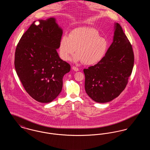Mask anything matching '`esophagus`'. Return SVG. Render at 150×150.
<instances>
[{
  "mask_svg": "<svg viewBox=\"0 0 150 150\" xmlns=\"http://www.w3.org/2000/svg\"><path fill=\"white\" fill-rule=\"evenodd\" d=\"M72 70H74L75 71H79L78 68L76 67H75V66H73V67H72Z\"/></svg>",
  "mask_w": 150,
  "mask_h": 150,
  "instance_id": "1",
  "label": "esophagus"
}]
</instances>
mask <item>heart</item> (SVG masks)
Listing matches in <instances>:
<instances>
[{
  "label": "heart",
  "instance_id": "heart-1",
  "mask_svg": "<svg viewBox=\"0 0 150 150\" xmlns=\"http://www.w3.org/2000/svg\"><path fill=\"white\" fill-rule=\"evenodd\" d=\"M76 49L74 61L83 62L86 65L96 64L104 57L107 49L106 40L99 32L91 28L73 30L69 36H62L59 45V54L64 61H69Z\"/></svg>",
  "mask_w": 150,
  "mask_h": 150
}]
</instances>
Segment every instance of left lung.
I'll return each mask as SVG.
<instances>
[{
  "mask_svg": "<svg viewBox=\"0 0 150 150\" xmlns=\"http://www.w3.org/2000/svg\"><path fill=\"white\" fill-rule=\"evenodd\" d=\"M134 61L132 46L116 23L113 42L105 56L97 64L84 69L86 93L98 103L114 100L127 85Z\"/></svg>",
  "mask_w": 150,
  "mask_h": 150,
  "instance_id": "1",
  "label": "left lung"
}]
</instances>
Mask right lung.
Wrapping results in <instances>:
<instances>
[{
	"label": "right lung",
	"instance_id": "add662e5",
	"mask_svg": "<svg viewBox=\"0 0 150 150\" xmlns=\"http://www.w3.org/2000/svg\"><path fill=\"white\" fill-rule=\"evenodd\" d=\"M35 22L17 44L14 67L27 93L38 102L48 103L61 92L62 79L71 67L57 53L62 30L55 18L39 20V25Z\"/></svg>",
	"mask_w": 150,
	"mask_h": 150
}]
</instances>
